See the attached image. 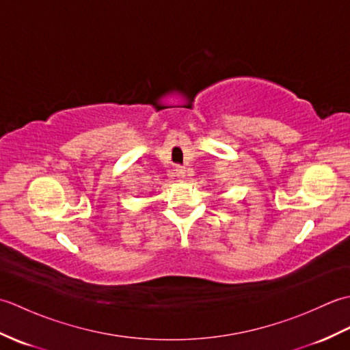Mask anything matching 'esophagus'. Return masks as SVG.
I'll return each instance as SVG.
<instances>
[{
	"label": "esophagus",
	"instance_id": "obj_1",
	"mask_svg": "<svg viewBox=\"0 0 350 350\" xmlns=\"http://www.w3.org/2000/svg\"><path fill=\"white\" fill-rule=\"evenodd\" d=\"M174 174H176L177 177H180V179H185V176H187V170H185V168L180 167V165H177L176 170H174Z\"/></svg>",
	"mask_w": 350,
	"mask_h": 350
}]
</instances>
